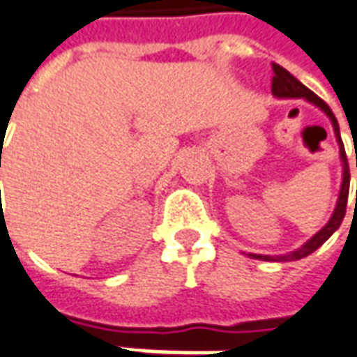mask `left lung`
Returning a JSON list of instances; mask_svg holds the SVG:
<instances>
[{"instance_id":"1","label":"left lung","mask_w":357,"mask_h":357,"mask_svg":"<svg viewBox=\"0 0 357 357\" xmlns=\"http://www.w3.org/2000/svg\"><path fill=\"white\" fill-rule=\"evenodd\" d=\"M273 70H275V77H273V94H275L277 98H304L306 102H310V105H314L316 108H320L326 116L330 118L332 128H334V134H336V142H338L340 146V162H342V185H340L338 202H336V207H334V213L328 219V223H326L324 227L320 229L316 235H312L302 247H298V249H294V251L290 252H284V255H255V252H249L251 259H259V261L289 263V261H298V259L308 257V255L316 251L318 247H322L326 241L334 235V231H338V227L342 225V221H344V215H346V205H348L350 167H348V160H346V152H344V144H342V136H340L338 120L334 116V112L330 110V106L326 105L320 96H316L310 89H306L296 77H292L287 68H282L280 65H273Z\"/></svg>"}]
</instances>
